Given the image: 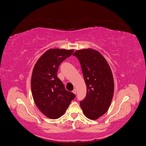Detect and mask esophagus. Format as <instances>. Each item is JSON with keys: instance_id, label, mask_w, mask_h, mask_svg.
Instances as JSON below:
<instances>
[{"instance_id": "esophagus-1", "label": "esophagus", "mask_w": 146, "mask_h": 146, "mask_svg": "<svg viewBox=\"0 0 146 146\" xmlns=\"http://www.w3.org/2000/svg\"><path fill=\"white\" fill-rule=\"evenodd\" d=\"M72 92H73L74 94H76V93H77V91H76V89H74V90L72 91Z\"/></svg>"}]
</instances>
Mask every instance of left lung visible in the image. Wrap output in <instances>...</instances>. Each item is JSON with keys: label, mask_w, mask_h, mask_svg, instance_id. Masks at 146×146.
I'll list each match as a JSON object with an SVG mask.
<instances>
[{"label": "left lung", "mask_w": 146, "mask_h": 146, "mask_svg": "<svg viewBox=\"0 0 146 146\" xmlns=\"http://www.w3.org/2000/svg\"><path fill=\"white\" fill-rule=\"evenodd\" d=\"M80 61L86 85V96L80 102L84 114L96 120L104 114L111 104L114 80L107 60L97 50L88 48L73 54Z\"/></svg>", "instance_id": "obj_1"}]
</instances>
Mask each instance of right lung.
Instances as JSON below:
<instances>
[{
	"label": "right lung",
	"instance_id": "add662e5",
	"mask_svg": "<svg viewBox=\"0 0 146 146\" xmlns=\"http://www.w3.org/2000/svg\"><path fill=\"white\" fill-rule=\"evenodd\" d=\"M73 52L74 50L49 49L35 65L31 80L33 98L38 109L48 118L60 117L76 98L57 77L60 64Z\"/></svg>",
	"mask_w": 146,
	"mask_h": 146
}]
</instances>
